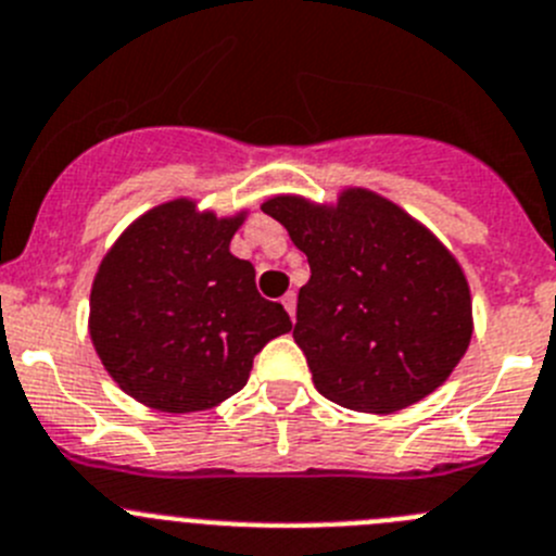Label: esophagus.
Returning <instances> with one entry per match:
<instances>
[{"instance_id":"esophagus-1","label":"esophagus","mask_w":556,"mask_h":556,"mask_svg":"<svg viewBox=\"0 0 556 556\" xmlns=\"http://www.w3.org/2000/svg\"><path fill=\"white\" fill-rule=\"evenodd\" d=\"M283 308H287V314H289V319H294V312H298V294L294 292H287L283 294Z\"/></svg>"}]
</instances>
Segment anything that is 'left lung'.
Returning a JSON list of instances; mask_svg holds the SVG:
<instances>
[{
  "mask_svg": "<svg viewBox=\"0 0 556 556\" xmlns=\"http://www.w3.org/2000/svg\"><path fill=\"white\" fill-rule=\"evenodd\" d=\"M262 212L308 256L292 336L319 394L383 416L446 383L475 333L471 289L425 223L366 187L273 195Z\"/></svg>",
  "mask_w": 556,
  "mask_h": 556,
  "instance_id": "left-lung-1",
  "label": "left lung"
}]
</instances>
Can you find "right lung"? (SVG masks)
I'll return each instance as SVG.
<instances>
[{
  "label": "right lung",
  "instance_id": "right-lung-1",
  "mask_svg": "<svg viewBox=\"0 0 556 556\" xmlns=\"http://www.w3.org/2000/svg\"><path fill=\"white\" fill-rule=\"evenodd\" d=\"M248 208L217 215L170 198L124 228L96 269L88 330L110 378L162 414H198L251 378L253 358L292 323L231 253Z\"/></svg>",
  "mask_w": 556,
  "mask_h": 556
}]
</instances>
